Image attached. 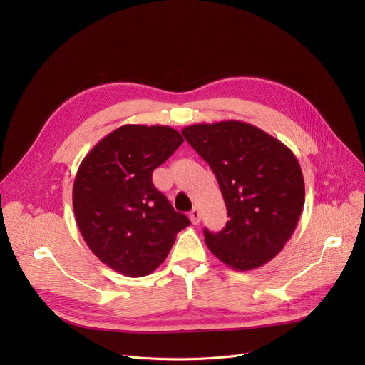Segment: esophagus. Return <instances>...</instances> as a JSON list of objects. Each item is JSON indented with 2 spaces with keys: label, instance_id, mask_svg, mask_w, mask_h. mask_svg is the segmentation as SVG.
<instances>
[{
  "label": "esophagus",
  "instance_id": "1",
  "mask_svg": "<svg viewBox=\"0 0 365 365\" xmlns=\"http://www.w3.org/2000/svg\"><path fill=\"white\" fill-rule=\"evenodd\" d=\"M189 219H190V222H192L194 225H198L201 222V212H200V210L194 208L192 212L189 213Z\"/></svg>",
  "mask_w": 365,
  "mask_h": 365
}]
</instances>
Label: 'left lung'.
<instances>
[{
    "mask_svg": "<svg viewBox=\"0 0 365 365\" xmlns=\"http://www.w3.org/2000/svg\"><path fill=\"white\" fill-rule=\"evenodd\" d=\"M187 143L212 167L226 204V226L205 244L235 271L257 269L292 238L304 204L300 164L290 148L242 121L192 124Z\"/></svg>",
    "mask_w": 365,
    "mask_h": 365,
    "instance_id": "left-lung-1",
    "label": "left lung"
}]
</instances>
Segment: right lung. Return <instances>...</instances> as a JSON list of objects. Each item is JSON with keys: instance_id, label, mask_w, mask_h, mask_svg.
<instances>
[{"instance_id": "1", "label": "right lung", "mask_w": 365, "mask_h": 365, "mask_svg": "<svg viewBox=\"0 0 365 365\" xmlns=\"http://www.w3.org/2000/svg\"><path fill=\"white\" fill-rule=\"evenodd\" d=\"M182 143V134L168 125L125 124L80 164L72 189L75 220L93 255L115 272L152 274L190 225L152 183L153 170Z\"/></svg>"}]
</instances>
